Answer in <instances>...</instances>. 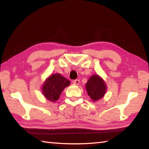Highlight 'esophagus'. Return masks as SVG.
Listing matches in <instances>:
<instances>
[{
  "mask_svg": "<svg viewBox=\"0 0 149 149\" xmlns=\"http://www.w3.org/2000/svg\"><path fill=\"white\" fill-rule=\"evenodd\" d=\"M73 83L75 84H76V85H79V83H80V81L79 80V79L74 80V81H73Z\"/></svg>",
  "mask_w": 149,
  "mask_h": 149,
  "instance_id": "obj_1",
  "label": "esophagus"
}]
</instances>
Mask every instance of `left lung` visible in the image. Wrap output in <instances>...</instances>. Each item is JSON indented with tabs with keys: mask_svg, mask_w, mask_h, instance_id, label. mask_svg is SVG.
<instances>
[{
	"mask_svg": "<svg viewBox=\"0 0 149 149\" xmlns=\"http://www.w3.org/2000/svg\"><path fill=\"white\" fill-rule=\"evenodd\" d=\"M85 87L88 95L93 102L103 98L107 90L105 81L97 74L91 75Z\"/></svg>",
	"mask_w": 149,
	"mask_h": 149,
	"instance_id": "8db88e82",
	"label": "left lung"
}]
</instances>
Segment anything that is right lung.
Masks as SVG:
<instances>
[{
  "label": "right lung",
  "instance_id": "1",
  "mask_svg": "<svg viewBox=\"0 0 149 149\" xmlns=\"http://www.w3.org/2000/svg\"><path fill=\"white\" fill-rule=\"evenodd\" d=\"M70 82L60 74L50 75L47 77L42 87V91L45 99L54 102L59 99L60 95Z\"/></svg>",
  "mask_w": 149,
  "mask_h": 149
}]
</instances>
